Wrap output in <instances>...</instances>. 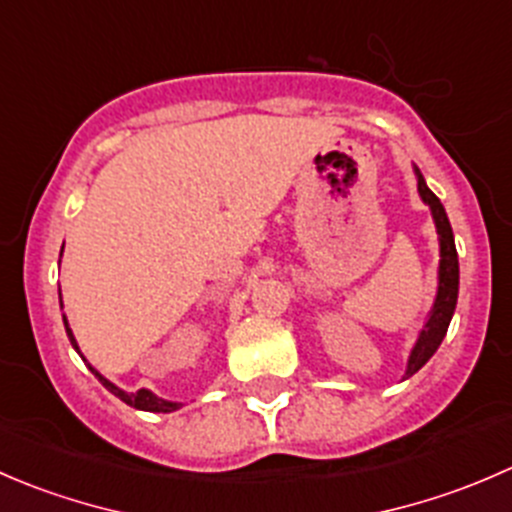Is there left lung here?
I'll return each instance as SVG.
<instances>
[{
  "label": "left lung",
  "instance_id": "left-lung-1",
  "mask_svg": "<svg viewBox=\"0 0 512 512\" xmlns=\"http://www.w3.org/2000/svg\"><path fill=\"white\" fill-rule=\"evenodd\" d=\"M416 173V183H418V195H421L423 203L431 208V218L436 223V232H438V289H436V299H433V307L428 312L426 322H423L421 332H418L414 349H411L409 361H406V374L404 379L414 376L433 354L436 349L441 347L443 337L448 332V324H451L453 312H456V302H458V252H456V242H453V230L451 223H448L446 208L441 205V200L431 193V188L423 180L421 170L414 165Z\"/></svg>",
  "mask_w": 512,
  "mask_h": 512
}]
</instances>
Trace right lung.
Segmentation results:
<instances>
[{"label":"right lung","mask_w":512,"mask_h":512,"mask_svg":"<svg viewBox=\"0 0 512 512\" xmlns=\"http://www.w3.org/2000/svg\"><path fill=\"white\" fill-rule=\"evenodd\" d=\"M61 252H64V247H61ZM59 262H61V260H59ZM59 302H61V289H59ZM61 307H64V304H61ZM64 327H66V337H69L71 347H74L76 352L81 354V349H79V344H76V337H74V332H71L69 319H66V314H64ZM81 359H84V354H81ZM84 361H86V359H84ZM86 366H89L91 374H94L96 379L101 381V384L106 386V389L111 391L113 396H118V399H121L123 404L133 406V409L151 411V414H170V411H178V409H180V404H175V401H168V399H160V396H156V394H153V391H148V389H138V391H123V389H118V386L113 384V381H108L106 376L98 374V371L94 369V366L89 364V361H86Z\"/></svg>","instance_id":"1"}]
</instances>
